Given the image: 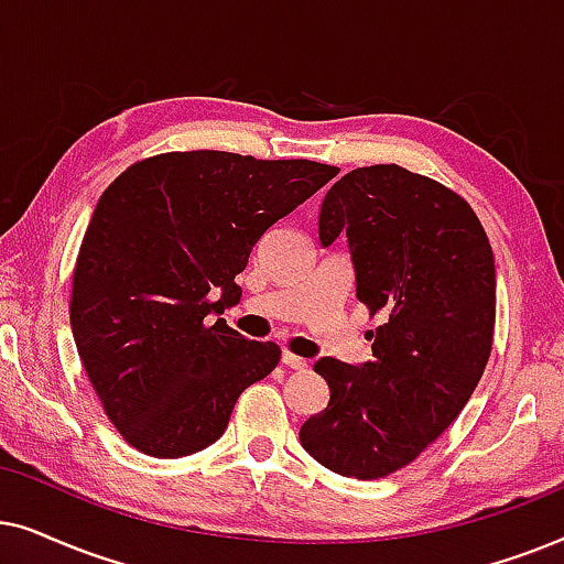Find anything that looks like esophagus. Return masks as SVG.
<instances>
[{
  "label": "esophagus",
  "instance_id": "1",
  "mask_svg": "<svg viewBox=\"0 0 564 564\" xmlns=\"http://www.w3.org/2000/svg\"><path fill=\"white\" fill-rule=\"evenodd\" d=\"M281 360H283V366H289V369H294V371H304L306 366H310V360L299 358V356H294V352H289V350H283Z\"/></svg>",
  "mask_w": 564,
  "mask_h": 564
}]
</instances>
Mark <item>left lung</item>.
Instances as JSON below:
<instances>
[{
  "label": "left lung",
  "mask_w": 564,
  "mask_h": 564,
  "mask_svg": "<svg viewBox=\"0 0 564 564\" xmlns=\"http://www.w3.org/2000/svg\"><path fill=\"white\" fill-rule=\"evenodd\" d=\"M348 237L356 296L381 314L373 358H319L327 408L299 441L335 475L408 467L454 423L482 379L495 329V258L462 195L400 167L343 175L319 212V242Z\"/></svg>",
  "instance_id": "8db88e82"
}]
</instances>
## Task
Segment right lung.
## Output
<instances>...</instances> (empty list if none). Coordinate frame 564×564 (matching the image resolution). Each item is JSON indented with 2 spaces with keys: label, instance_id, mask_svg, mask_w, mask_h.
<instances>
[{
  "label": "right lung",
  "instance_id": "obj_1",
  "mask_svg": "<svg viewBox=\"0 0 564 564\" xmlns=\"http://www.w3.org/2000/svg\"><path fill=\"white\" fill-rule=\"evenodd\" d=\"M337 167L231 152L131 164L97 200L72 281V333L105 415L141 454L219 441L239 394L281 360L221 314L252 247Z\"/></svg>",
  "mask_w": 564,
  "mask_h": 564
}]
</instances>
